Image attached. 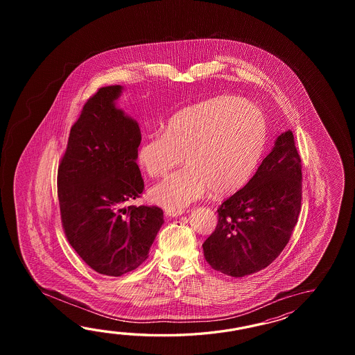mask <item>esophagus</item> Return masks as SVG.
I'll use <instances>...</instances> for the list:
<instances>
[{"mask_svg":"<svg viewBox=\"0 0 355 355\" xmlns=\"http://www.w3.org/2000/svg\"><path fill=\"white\" fill-rule=\"evenodd\" d=\"M166 214L170 217H179L181 214H184V211H166Z\"/></svg>","mask_w":355,"mask_h":355,"instance_id":"obj_1","label":"esophagus"}]
</instances>
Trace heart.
<instances>
[{
    "label": "heart",
    "instance_id": "obj_1",
    "mask_svg": "<svg viewBox=\"0 0 355 355\" xmlns=\"http://www.w3.org/2000/svg\"><path fill=\"white\" fill-rule=\"evenodd\" d=\"M268 137L264 113L249 100L220 96L184 106L167 121L164 133L147 137L137 162L152 178L184 159L187 167L167 175L150 190L153 203L182 211L211 189L232 194L254 174Z\"/></svg>",
    "mask_w": 355,
    "mask_h": 355
}]
</instances>
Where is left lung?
<instances>
[{
  "mask_svg": "<svg viewBox=\"0 0 355 355\" xmlns=\"http://www.w3.org/2000/svg\"><path fill=\"white\" fill-rule=\"evenodd\" d=\"M301 200V157L287 130L251 180L220 204L217 227L203 243L207 263L236 278L265 269L287 246Z\"/></svg>",
  "mask_w": 355,
  "mask_h": 355,
  "instance_id": "8db88e82",
  "label": "left lung"
}]
</instances>
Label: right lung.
Segmentation results:
<instances>
[{"mask_svg": "<svg viewBox=\"0 0 355 355\" xmlns=\"http://www.w3.org/2000/svg\"><path fill=\"white\" fill-rule=\"evenodd\" d=\"M121 91V85L101 87L83 105L57 178L68 242L91 269L109 277L142 264L164 223L159 207H125L144 182L136 162L138 123L115 106Z\"/></svg>", "mask_w": 355, "mask_h": 355, "instance_id": "1", "label": "right lung"}]
</instances>
